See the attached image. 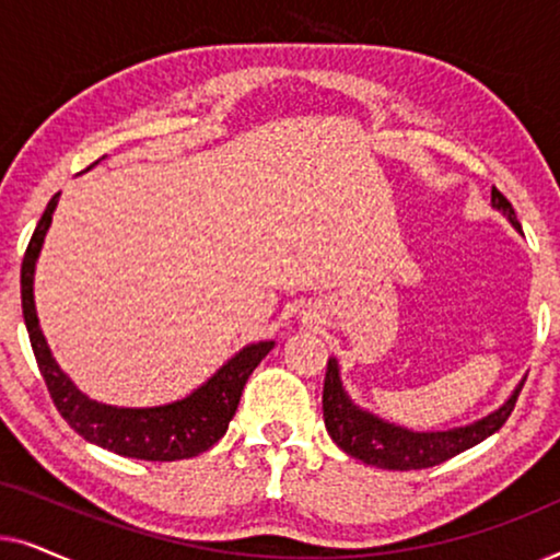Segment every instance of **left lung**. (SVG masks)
Returning a JSON list of instances; mask_svg holds the SVG:
<instances>
[{
  "label": "left lung",
  "instance_id": "left-lung-1",
  "mask_svg": "<svg viewBox=\"0 0 560 560\" xmlns=\"http://www.w3.org/2000/svg\"><path fill=\"white\" fill-rule=\"evenodd\" d=\"M492 209L508 217L510 224L520 232L515 209L497 188H492ZM520 389H523V382L512 389L500 408L469 425L448 428V431H410L359 408L343 389L339 362L331 357L324 380V423L336 446L359 462L389 471L431 469L500 431L510 412L515 410Z\"/></svg>",
  "mask_w": 560,
  "mask_h": 560
}]
</instances>
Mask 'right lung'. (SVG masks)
<instances>
[{"instance_id":"1","label":"right lung","mask_w":560,"mask_h":560,"mask_svg":"<svg viewBox=\"0 0 560 560\" xmlns=\"http://www.w3.org/2000/svg\"><path fill=\"white\" fill-rule=\"evenodd\" d=\"M58 198L60 194L52 196L50 203L45 206V213L37 221L33 240L27 244L20 275L22 316H25L37 366H40V374L58 412L89 443H96V446L114 451L119 456L142 458V462H180V458L203 454L226 433L229 420L234 418L249 374L270 354L275 341L247 343L229 362L221 364L201 387H196L194 393L180 397V400L152 405V408H119V405L91 400L52 359V351L45 341L35 311V265L37 257H40L45 234L50 229Z\"/></svg>"}]
</instances>
